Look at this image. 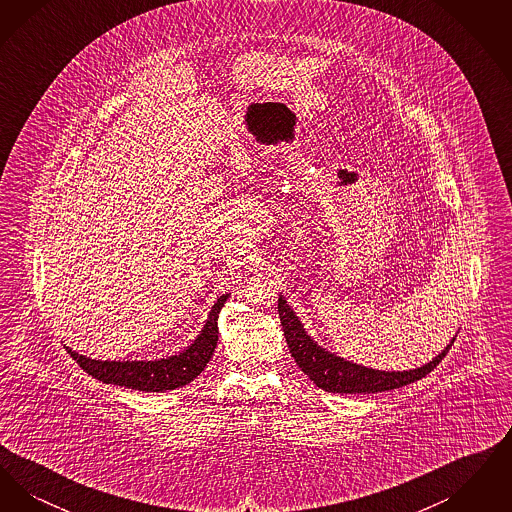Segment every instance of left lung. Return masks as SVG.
Wrapping results in <instances>:
<instances>
[{
  "instance_id": "8db88e82",
  "label": "left lung",
  "mask_w": 512,
  "mask_h": 512,
  "mask_svg": "<svg viewBox=\"0 0 512 512\" xmlns=\"http://www.w3.org/2000/svg\"><path fill=\"white\" fill-rule=\"evenodd\" d=\"M278 315L282 322V330L288 341L290 353L297 366L317 384L320 390L332 391V393H378V391L397 390L403 386H409L416 380L430 374L441 359L449 353L451 343L439 353L436 359H432L428 365L403 370V372H386V370H374L366 366L345 361L326 349H322L317 341L305 332L301 320L295 317L288 301L280 295L278 297Z\"/></svg>"
}]
</instances>
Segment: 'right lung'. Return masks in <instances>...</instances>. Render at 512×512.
I'll return each mask as SVG.
<instances>
[{
    "instance_id": "obj_1",
    "label": "right lung",
    "mask_w": 512,
    "mask_h": 512,
    "mask_svg": "<svg viewBox=\"0 0 512 512\" xmlns=\"http://www.w3.org/2000/svg\"><path fill=\"white\" fill-rule=\"evenodd\" d=\"M230 293H224L213 305L209 318L195 338L182 353L157 361H96L84 355H78L67 347L74 361L84 368L90 376L105 384L124 386L138 391H169L190 384L201 374V370L211 361L217 341H219L220 309L224 307Z\"/></svg>"
}]
</instances>
